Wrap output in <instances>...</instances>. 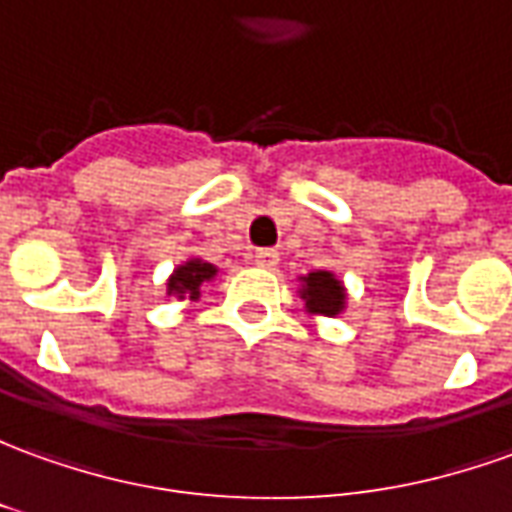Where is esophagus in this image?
Segmentation results:
<instances>
[{
	"mask_svg": "<svg viewBox=\"0 0 512 512\" xmlns=\"http://www.w3.org/2000/svg\"><path fill=\"white\" fill-rule=\"evenodd\" d=\"M253 262L259 264V267H264V270H276L278 267V250L273 248H262L253 253Z\"/></svg>",
	"mask_w": 512,
	"mask_h": 512,
	"instance_id": "esophagus-1",
	"label": "esophagus"
}]
</instances>
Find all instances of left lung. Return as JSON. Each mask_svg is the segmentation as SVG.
Instances as JSON below:
<instances>
[{
    "label": "left lung",
    "instance_id": "obj_1",
    "mask_svg": "<svg viewBox=\"0 0 512 512\" xmlns=\"http://www.w3.org/2000/svg\"><path fill=\"white\" fill-rule=\"evenodd\" d=\"M298 295L303 298V309L315 317H337L345 312V303H348L345 284L331 270H315V273L301 276Z\"/></svg>",
    "mask_w": 512,
    "mask_h": 512
}]
</instances>
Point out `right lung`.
<instances>
[{
  "label": "right lung",
  "mask_w": 512,
  "mask_h": 512,
  "mask_svg": "<svg viewBox=\"0 0 512 512\" xmlns=\"http://www.w3.org/2000/svg\"><path fill=\"white\" fill-rule=\"evenodd\" d=\"M217 276V267L203 259H186L172 270L167 281V295H175L178 301H197L200 298V287Z\"/></svg>",
  "instance_id": "obj_1"
}]
</instances>
